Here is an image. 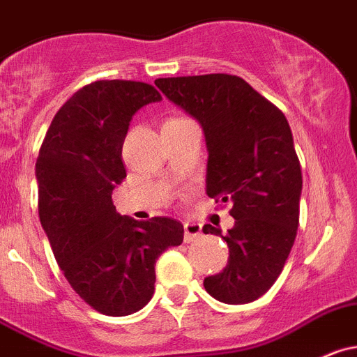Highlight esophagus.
Returning <instances> with one entry per match:
<instances>
[{
  "mask_svg": "<svg viewBox=\"0 0 357 357\" xmlns=\"http://www.w3.org/2000/svg\"><path fill=\"white\" fill-rule=\"evenodd\" d=\"M203 235L202 224L198 222H185L184 224V240L185 242H196Z\"/></svg>",
  "mask_w": 357,
  "mask_h": 357,
  "instance_id": "esophagus-1",
  "label": "esophagus"
}]
</instances>
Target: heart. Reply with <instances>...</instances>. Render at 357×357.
Returning <instances> with one entry per match:
<instances>
[{
	"label": "heart",
	"mask_w": 357,
	"mask_h": 357,
	"mask_svg": "<svg viewBox=\"0 0 357 357\" xmlns=\"http://www.w3.org/2000/svg\"><path fill=\"white\" fill-rule=\"evenodd\" d=\"M182 121H185V119L184 117H169V119H166L162 124H175V122H182Z\"/></svg>",
	"instance_id": "b5f03b06"
}]
</instances>
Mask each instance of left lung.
Returning <instances> with one entry per match:
<instances>
[{
  "label": "left lung",
  "instance_id": "1",
  "mask_svg": "<svg viewBox=\"0 0 357 357\" xmlns=\"http://www.w3.org/2000/svg\"><path fill=\"white\" fill-rule=\"evenodd\" d=\"M155 86L205 131L206 195L229 203L235 226L220 236L229 259L205 278L206 293L229 305L250 303L275 284L300 224L301 166L286 115L236 75L158 79Z\"/></svg>",
  "mask_w": 357,
  "mask_h": 357
}]
</instances>
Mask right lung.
<instances>
[{
    "mask_svg": "<svg viewBox=\"0 0 357 357\" xmlns=\"http://www.w3.org/2000/svg\"><path fill=\"white\" fill-rule=\"evenodd\" d=\"M161 100L135 80H98L54 115L36 159L40 222L73 291L100 314L122 317L154 294L155 261L181 245L172 217L119 215L112 191L126 176L122 144L133 115Z\"/></svg>",
    "mask_w": 357,
    "mask_h": 357,
    "instance_id": "1",
    "label": "right lung"
}]
</instances>
